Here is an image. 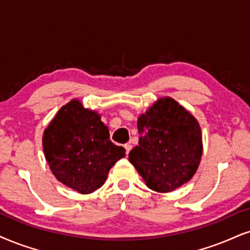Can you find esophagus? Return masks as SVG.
<instances>
[{
	"instance_id": "esophagus-1",
	"label": "esophagus",
	"mask_w": 250,
	"mask_h": 250,
	"mask_svg": "<svg viewBox=\"0 0 250 250\" xmlns=\"http://www.w3.org/2000/svg\"><path fill=\"white\" fill-rule=\"evenodd\" d=\"M124 148L126 150V155H127V154L130 153V150L132 149V145L131 144H125L124 145Z\"/></svg>"
}]
</instances>
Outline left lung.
Masks as SVG:
<instances>
[{
  "label": "left lung",
  "mask_w": 250,
  "mask_h": 250,
  "mask_svg": "<svg viewBox=\"0 0 250 250\" xmlns=\"http://www.w3.org/2000/svg\"><path fill=\"white\" fill-rule=\"evenodd\" d=\"M139 145L128 160L158 192H170L195 175L203 153L198 122L172 98L156 102L138 118Z\"/></svg>",
  "instance_id": "left-lung-1"
}]
</instances>
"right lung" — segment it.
Returning a JSON list of instances; mask_svg holds the SVG:
<instances>
[{"instance_id": "add662e5", "label": "right lung", "mask_w": 250, "mask_h": 250, "mask_svg": "<svg viewBox=\"0 0 250 250\" xmlns=\"http://www.w3.org/2000/svg\"><path fill=\"white\" fill-rule=\"evenodd\" d=\"M46 161L55 177L81 193H91L125 156V148L110 140L101 117L73 100L58 111L42 137Z\"/></svg>"}]
</instances>
